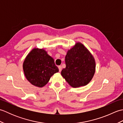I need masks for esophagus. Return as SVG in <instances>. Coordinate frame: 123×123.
<instances>
[{
  "mask_svg": "<svg viewBox=\"0 0 123 123\" xmlns=\"http://www.w3.org/2000/svg\"><path fill=\"white\" fill-rule=\"evenodd\" d=\"M58 68H59V71L61 72V70H62V67L61 66H59L58 67Z\"/></svg>",
  "mask_w": 123,
  "mask_h": 123,
  "instance_id": "esophagus-1",
  "label": "esophagus"
}]
</instances>
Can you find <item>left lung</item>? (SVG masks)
<instances>
[{"instance_id": "8db88e82", "label": "left lung", "mask_w": 123, "mask_h": 123, "mask_svg": "<svg viewBox=\"0 0 123 123\" xmlns=\"http://www.w3.org/2000/svg\"><path fill=\"white\" fill-rule=\"evenodd\" d=\"M65 62L66 67L61 74L71 87L85 86L92 79L96 70L95 60L82 43H76L68 51Z\"/></svg>"}]
</instances>
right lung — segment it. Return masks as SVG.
<instances>
[{
	"label": "right lung",
	"mask_w": 123,
	"mask_h": 123,
	"mask_svg": "<svg viewBox=\"0 0 123 123\" xmlns=\"http://www.w3.org/2000/svg\"><path fill=\"white\" fill-rule=\"evenodd\" d=\"M24 74L31 84L43 87L59 69L54 59L44 49L34 48L26 57L23 64Z\"/></svg>",
	"instance_id": "add662e5"
}]
</instances>
